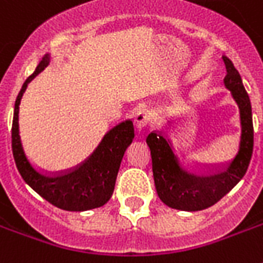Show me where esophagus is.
Returning <instances> with one entry per match:
<instances>
[{
	"instance_id": "1",
	"label": "esophagus",
	"mask_w": 263,
	"mask_h": 263,
	"mask_svg": "<svg viewBox=\"0 0 263 263\" xmlns=\"http://www.w3.org/2000/svg\"><path fill=\"white\" fill-rule=\"evenodd\" d=\"M153 117V111L148 110V109H142V110H138L135 113V125L138 129H142L148 124V121L152 120Z\"/></svg>"
}]
</instances>
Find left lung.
<instances>
[{
  "instance_id": "1",
  "label": "left lung",
  "mask_w": 263,
  "mask_h": 263,
  "mask_svg": "<svg viewBox=\"0 0 263 263\" xmlns=\"http://www.w3.org/2000/svg\"><path fill=\"white\" fill-rule=\"evenodd\" d=\"M222 60L227 67L225 87L231 91L240 113L239 152L227 168L200 171L184 164L165 132L148 134L146 142L152 152L157 194L169 208L184 212H198L210 208L243 179L249 168L254 146L251 102L232 61L225 55H222Z\"/></svg>"
}]
</instances>
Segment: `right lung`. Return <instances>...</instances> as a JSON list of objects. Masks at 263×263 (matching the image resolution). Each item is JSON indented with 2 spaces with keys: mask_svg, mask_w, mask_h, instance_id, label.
Segmentation results:
<instances>
[{
  "mask_svg": "<svg viewBox=\"0 0 263 263\" xmlns=\"http://www.w3.org/2000/svg\"><path fill=\"white\" fill-rule=\"evenodd\" d=\"M50 63L46 53L35 68L34 73L27 78L14 102L12 121V152L18 173L23 180L43 199L55 208L68 212H86L101 208L110 199L115 190L116 177L127 147L135 136L132 120H125L111 128L103 136L98 147L75 169L63 173L41 172L31 164L23 148L18 131V106L27 86Z\"/></svg>",
  "mask_w": 263,
  "mask_h": 263,
  "instance_id": "right-lung-1",
  "label": "right lung"
}]
</instances>
